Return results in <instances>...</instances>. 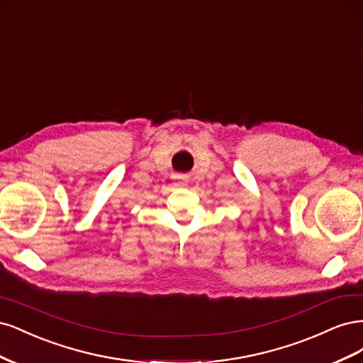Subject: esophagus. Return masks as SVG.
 Wrapping results in <instances>:
<instances>
[{
  "mask_svg": "<svg viewBox=\"0 0 363 363\" xmlns=\"http://www.w3.org/2000/svg\"><path fill=\"white\" fill-rule=\"evenodd\" d=\"M184 184V177H175V186H183Z\"/></svg>",
  "mask_w": 363,
  "mask_h": 363,
  "instance_id": "1",
  "label": "esophagus"
}]
</instances>
